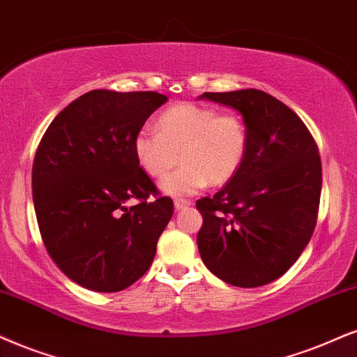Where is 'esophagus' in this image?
I'll list each match as a JSON object with an SVG mask.
<instances>
[{
  "mask_svg": "<svg viewBox=\"0 0 357 357\" xmlns=\"http://www.w3.org/2000/svg\"><path fill=\"white\" fill-rule=\"evenodd\" d=\"M189 206H191V201H186V199H176L174 201V209L176 211H183Z\"/></svg>",
  "mask_w": 357,
  "mask_h": 357,
  "instance_id": "34e87169",
  "label": "esophagus"
}]
</instances>
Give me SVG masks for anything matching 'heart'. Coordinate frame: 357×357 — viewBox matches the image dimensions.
I'll use <instances>...</instances> for the list:
<instances>
[{"label": "heart", "instance_id": "b5f03b06", "mask_svg": "<svg viewBox=\"0 0 357 357\" xmlns=\"http://www.w3.org/2000/svg\"><path fill=\"white\" fill-rule=\"evenodd\" d=\"M249 151L245 121L197 103H178L158 116V132L142 128L133 139L139 168L163 178L181 159L185 165L161 181V191L189 196L207 184L222 186L236 178Z\"/></svg>", "mask_w": 357, "mask_h": 357}]
</instances>
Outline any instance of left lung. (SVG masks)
<instances>
[{"label":"left lung","mask_w":357,"mask_h":357,"mask_svg":"<svg viewBox=\"0 0 357 357\" xmlns=\"http://www.w3.org/2000/svg\"><path fill=\"white\" fill-rule=\"evenodd\" d=\"M199 98L237 110L249 132L236 178L196 202L201 259L234 287L267 285L295 264L313 236L321 194L318 146L300 116L261 90Z\"/></svg>","instance_id":"1"}]
</instances>
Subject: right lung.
Returning a JSON list of instances; mask_svg holds the SVG:
<instances>
[{
    "label": "right lung",
    "instance_id": "obj_1",
    "mask_svg": "<svg viewBox=\"0 0 357 357\" xmlns=\"http://www.w3.org/2000/svg\"><path fill=\"white\" fill-rule=\"evenodd\" d=\"M166 100L158 92L92 90L69 103L40 139L33 165L39 231L51 259L80 287L125 290L155 259L173 201L156 197L133 139ZM132 199L139 202L128 208Z\"/></svg>",
    "mask_w": 357,
    "mask_h": 357
}]
</instances>
